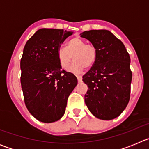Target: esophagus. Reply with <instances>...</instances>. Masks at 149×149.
<instances>
[{
    "instance_id": "1",
    "label": "esophagus",
    "mask_w": 149,
    "mask_h": 149,
    "mask_svg": "<svg viewBox=\"0 0 149 149\" xmlns=\"http://www.w3.org/2000/svg\"><path fill=\"white\" fill-rule=\"evenodd\" d=\"M77 76V81L78 82H81L82 81V76L81 75H76Z\"/></svg>"
}]
</instances>
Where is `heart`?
Segmentation results:
<instances>
[{
  "mask_svg": "<svg viewBox=\"0 0 149 149\" xmlns=\"http://www.w3.org/2000/svg\"><path fill=\"white\" fill-rule=\"evenodd\" d=\"M96 56L97 51L93 45L86 44L85 41L77 37L68 41L66 49L61 47L57 51V59L63 69L68 68L74 56L75 61L69 68L72 72H81L85 67L92 66Z\"/></svg>",
  "mask_w": 149,
  "mask_h": 149,
  "instance_id": "heart-1",
  "label": "heart"
}]
</instances>
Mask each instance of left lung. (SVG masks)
<instances>
[{"label": "left lung", "instance_id": "1", "mask_svg": "<svg viewBox=\"0 0 149 149\" xmlns=\"http://www.w3.org/2000/svg\"><path fill=\"white\" fill-rule=\"evenodd\" d=\"M81 36L89 40L97 51L94 64L83 76L88 86L85 103L98 119H115L130 100L132 72L129 54L123 43L109 30H89Z\"/></svg>", "mask_w": 149, "mask_h": 149}]
</instances>
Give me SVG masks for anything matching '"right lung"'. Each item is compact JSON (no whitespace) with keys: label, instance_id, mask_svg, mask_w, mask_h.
<instances>
[{"label":"right lung","instance_id":"1","mask_svg":"<svg viewBox=\"0 0 149 149\" xmlns=\"http://www.w3.org/2000/svg\"><path fill=\"white\" fill-rule=\"evenodd\" d=\"M73 32L42 28L30 38L21 59V84L27 110L45 123L58 121L65 113L67 100L77 77L62 68L57 51Z\"/></svg>","mask_w":149,"mask_h":149}]
</instances>
